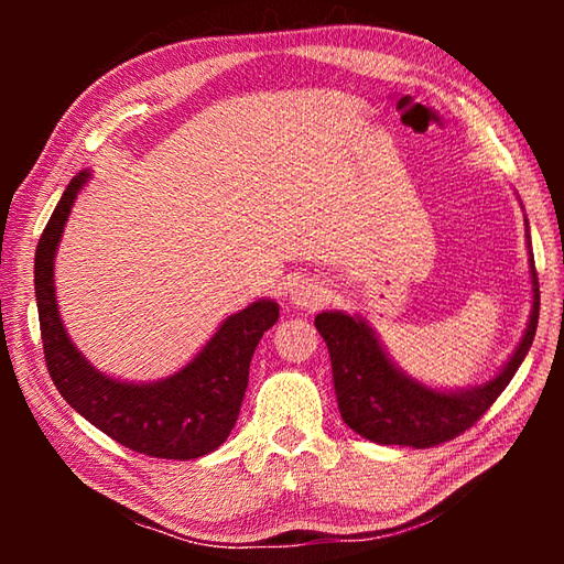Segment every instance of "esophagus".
I'll list each match as a JSON object with an SVG mask.
<instances>
[{"mask_svg": "<svg viewBox=\"0 0 564 564\" xmlns=\"http://www.w3.org/2000/svg\"><path fill=\"white\" fill-rule=\"evenodd\" d=\"M291 303L301 310H317L327 303V289L315 279H301L291 285Z\"/></svg>", "mask_w": 564, "mask_h": 564, "instance_id": "1", "label": "esophagus"}]
</instances>
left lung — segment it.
I'll return each mask as SVG.
<instances>
[{
	"label": "left lung",
	"mask_w": 564,
	"mask_h": 564,
	"mask_svg": "<svg viewBox=\"0 0 564 564\" xmlns=\"http://www.w3.org/2000/svg\"><path fill=\"white\" fill-rule=\"evenodd\" d=\"M529 254L533 283L529 327L499 373L477 388H426L390 361L373 327L364 317H351L337 310L319 313L315 327L327 341L334 392L346 426L382 446L412 448L438 446L470 429L505 392L533 344L538 313H541V291H538L533 251Z\"/></svg>",
	"instance_id": "1"
}]
</instances>
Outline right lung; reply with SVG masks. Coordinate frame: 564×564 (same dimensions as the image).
Instances as JSON below:
<instances>
[{
	"mask_svg": "<svg viewBox=\"0 0 564 564\" xmlns=\"http://www.w3.org/2000/svg\"><path fill=\"white\" fill-rule=\"evenodd\" d=\"M89 172L67 184L35 247V303L43 354L55 388L69 406L121 446L166 460H191L230 436L249 382V364L279 303L257 301L227 317L178 373L158 382H126L101 373L69 341L55 297V251Z\"/></svg>",
	"mask_w": 564,
	"mask_h": 564,
	"instance_id": "obj_1",
	"label": "right lung"
}]
</instances>
